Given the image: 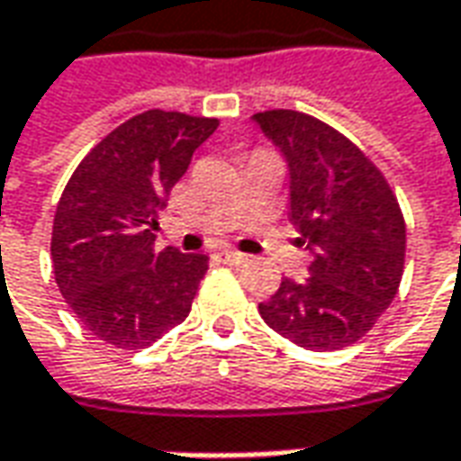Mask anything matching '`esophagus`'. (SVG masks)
Masks as SVG:
<instances>
[{"label":"esophagus","mask_w":461,"mask_h":461,"mask_svg":"<svg viewBox=\"0 0 461 461\" xmlns=\"http://www.w3.org/2000/svg\"><path fill=\"white\" fill-rule=\"evenodd\" d=\"M219 259L227 262V265H244V262H247V255L237 252V249H224V252H219Z\"/></svg>","instance_id":"esophagus-1"}]
</instances>
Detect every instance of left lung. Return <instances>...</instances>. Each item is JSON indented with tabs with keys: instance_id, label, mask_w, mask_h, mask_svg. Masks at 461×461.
I'll use <instances>...</instances> for the list:
<instances>
[{
	"instance_id": "obj_1",
	"label": "left lung",
	"mask_w": 461,
	"mask_h": 461,
	"mask_svg": "<svg viewBox=\"0 0 461 461\" xmlns=\"http://www.w3.org/2000/svg\"><path fill=\"white\" fill-rule=\"evenodd\" d=\"M255 121L287 156L290 221L315 255L308 280H283L259 315L300 348H348L399 293L406 262L399 199L384 171L321 118L275 108Z\"/></svg>"
}]
</instances>
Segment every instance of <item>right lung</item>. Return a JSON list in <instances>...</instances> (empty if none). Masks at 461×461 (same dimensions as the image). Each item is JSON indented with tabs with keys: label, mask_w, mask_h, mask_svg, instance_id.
Listing matches in <instances>:
<instances>
[{
	"label": "right lung",
	"mask_w": 461,
	"mask_h": 461,
	"mask_svg": "<svg viewBox=\"0 0 461 461\" xmlns=\"http://www.w3.org/2000/svg\"><path fill=\"white\" fill-rule=\"evenodd\" d=\"M219 118L151 108L77 164L52 221L55 283L75 318L113 348H146L186 321L206 255L156 249L158 212Z\"/></svg>",
	"instance_id": "add662e5"
}]
</instances>
